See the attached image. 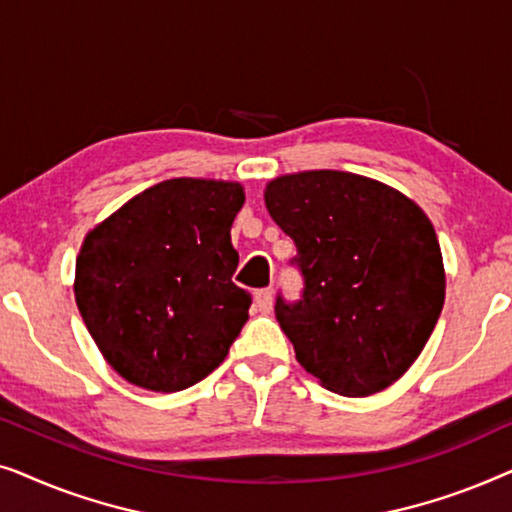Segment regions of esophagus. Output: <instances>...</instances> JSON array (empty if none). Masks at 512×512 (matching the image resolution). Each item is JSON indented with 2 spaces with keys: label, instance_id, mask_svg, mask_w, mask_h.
Masks as SVG:
<instances>
[{
  "label": "esophagus",
  "instance_id": "34e87169",
  "mask_svg": "<svg viewBox=\"0 0 512 512\" xmlns=\"http://www.w3.org/2000/svg\"><path fill=\"white\" fill-rule=\"evenodd\" d=\"M272 298H275L272 289H258L254 293V303L258 307V312H270L272 310Z\"/></svg>",
  "mask_w": 512,
  "mask_h": 512
}]
</instances>
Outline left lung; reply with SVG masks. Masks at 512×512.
I'll return each mask as SVG.
<instances>
[{
  "label": "left lung",
  "instance_id": "1",
  "mask_svg": "<svg viewBox=\"0 0 512 512\" xmlns=\"http://www.w3.org/2000/svg\"><path fill=\"white\" fill-rule=\"evenodd\" d=\"M265 207L291 237L298 300L277 293L275 317L296 359L326 389L370 396L422 352L445 303L431 221L394 188L319 170L270 181Z\"/></svg>",
  "mask_w": 512,
  "mask_h": 512
}]
</instances>
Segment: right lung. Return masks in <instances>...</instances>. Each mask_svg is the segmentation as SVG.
Segmentation results:
<instances>
[{
	"instance_id": "right-lung-1",
	"label": "right lung",
	"mask_w": 512,
	"mask_h": 512,
	"mask_svg": "<svg viewBox=\"0 0 512 512\" xmlns=\"http://www.w3.org/2000/svg\"><path fill=\"white\" fill-rule=\"evenodd\" d=\"M233 181L167 179L90 230L76 258V305L104 359L151 391H181L226 359L249 319L233 282Z\"/></svg>"
}]
</instances>
